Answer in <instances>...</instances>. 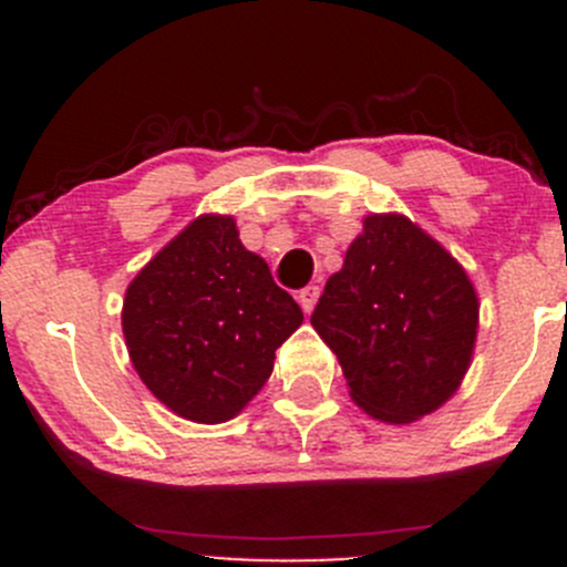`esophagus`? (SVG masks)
Masks as SVG:
<instances>
[{
    "label": "esophagus",
    "instance_id": "1",
    "mask_svg": "<svg viewBox=\"0 0 567 567\" xmlns=\"http://www.w3.org/2000/svg\"><path fill=\"white\" fill-rule=\"evenodd\" d=\"M318 296H320V288H318V285H307V288H301V290H299V296H296V299H299L301 310H305V312H312V307H316Z\"/></svg>",
    "mask_w": 567,
    "mask_h": 567
}]
</instances>
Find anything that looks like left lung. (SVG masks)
I'll list each match as a JSON object with an SVG mask.
<instances>
[{
  "instance_id": "obj_1",
  "label": "left lung",
  "mask_w": 567,
  "mask_h": 567,
  "mask_svg": "<svg viewBox=\"0 0 567 567\" xmlns=\"http://www.w3.org/2000/svg\"><path fill=\"white\" fill-rule=\"evenodd\" d=\"M477 318L472 279L436 238L400 214H370L310 320L337 353L353 403L400 425L453 398Z\"/></svg>"
}]
</instances>
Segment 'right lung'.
Returning <instances> with one entry per match:
<instances>
[{
	"instance_id": "right-lung-1",
	"label": "right lung",
	"mask_w": 567,
	"mask_h": 567,
	"mask_svg": "<svg viewBox=\"0 0 567 567\" xmlns=\"http://www.w3.org/2000/svg\"><path fill=\"white\" fill-rule=\"evenodd\" d=\"M301 307L238 238L233 216L203 214L134 279L123 334L142 384L192 422H227L262 390Z\"/></svg>"
}]
</instances>
